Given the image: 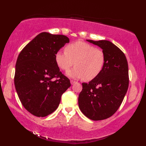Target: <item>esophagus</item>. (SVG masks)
Segmentation results:
<instances>
[{
    "instance_id": "esophagus-1",
    "label": "esophagus",
    "mask_w": 146,
    "mask_h": 146,
    "mask_svg": "<svg viewBox=\"0 0 146 146\" xmlns=\"http://www.w3.org/2000/svg\"><path fill=\"white\" fill-rule=\"evenodd\" d=\"M76 81H72V80H71V81H70V83H71V84H72V85H73V84H75V83H76Z\"/></svg>"
}]
</instances>
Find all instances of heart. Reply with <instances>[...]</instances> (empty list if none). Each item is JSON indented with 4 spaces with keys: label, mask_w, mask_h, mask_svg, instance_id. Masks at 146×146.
Returning <instances> with one entry per match:
<instances>
[{
    "label": "heart",
    "mask_w": 146,
    "mask_h": 146,
    "mask_svg": "<svg viewBox=\"0 0 146 146\" xmlns=\"http://www.w3.org/2000/svg\"><path fill=\"white\" fill-rule=\"evenodd\" d=\"M65 50L58 51L55 57L56 64L63 70L76 65L67 71L68 77L72 79L84 77L86 81H91L102 72L105 64V55L102 50L82 41L69 44Z\"/></svg>",
    "instance_id": "heart-1"
}]
</instances>
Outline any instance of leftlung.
<instances>
[{
	"label": "left lung",
	"mask_w": 146,
	"mask_h": 146,
	"mask_svg": "<svg viewBox=\"0 0 146 146\" xmlns=\"http://www.w3.org/2000/svg\"><path fill=\"white\" fill-rule=\"evenodd\" d=\"M86 41L103 50L105 64L99 76L82 84L79 107L86 117L102 120L113 115L123 102L129 82L128 62L123 52L111 41Z\"/></svg>",
	"instance_id": "left-lung-1"
}]
</instances>
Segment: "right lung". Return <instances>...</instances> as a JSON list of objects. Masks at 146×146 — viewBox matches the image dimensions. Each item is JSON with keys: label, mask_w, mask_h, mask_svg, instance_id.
<instances>
[{"label": "right lung", "mask_w": 146, "mask_h": 146, "mask_svg": "<svg viewBox=\"0 0 146 146\" xmlns=\"http://www.w3.org/2000/svg\"><path fill=\"white\" fill-rule=\"evenodd\" d=\"M69 38L43 32L20 52L15 70L14 84L22 105L38 117L55 111L62 94L70 86V80L60 71L55 54ZM55 77L59 79H53Z\"/></svg>", "instance_id": "add662e5"}]
</instances>
